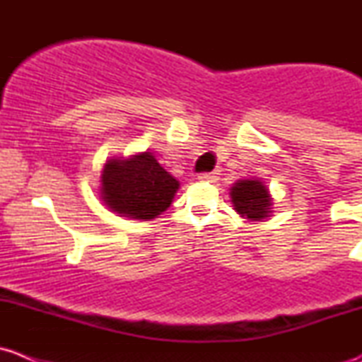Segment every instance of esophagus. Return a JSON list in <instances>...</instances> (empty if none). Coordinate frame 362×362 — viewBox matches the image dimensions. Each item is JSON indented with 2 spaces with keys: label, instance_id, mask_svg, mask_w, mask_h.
<instances>
[{
  "label": "esophagus",
  "instance_id": "esophagus-1",
  "mask_svg": "<svg viewBox=\"0 0 362 362\" xmlns=\"http://www.w3.org/2000/svg\"><path fill=\"white\" fill-rule=\"evenodd\" d=\"M217 177H218L217 171H208V173H202V175H199V180L215 182V180H217Z\"/></svg>",
  "mask_w": 362,
  "mask_h": 362
}]
</instances>
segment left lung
I'll return each instance as SVG.
<instances>
[{
  "mask_svg": "<svg viewBox=\"0 0 362 362\" xmlns=\"http://www.w3.org/2000/svg\"><path fill=\"white\" fill-rule=\"evenodd\" d=\"M231 202L242 217L262 221L272 214V196L261 180H238L231 187Z\"/></svg>",
  "mask_w": 362,
  "mask_h": 362,
  "instance_id": "8db88e82",
  "label": "left lung"
}]
</instances>
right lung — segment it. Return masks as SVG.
<instances>
[{
  "mask_svg": "<svg viewBox=\"0 0 362 362\" xmlns=\"http://www.w3.org/2000/svg\"><path fill=\"white\" fill-rule=\"evenodd\" d=\"M151 152L129 159H110L101 175V199L120 217L154 218L163 214L178 189Z\"/></svg>",
  "mask_w": 362,
  "mask_h": 362,
  "instance_id": "add662e5",
  "label": "right lung"
}]
</instances>
